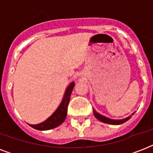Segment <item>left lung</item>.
<instances>
[{
    "mask_svg": "<svg viewBox=\"0 0 153 153\" xmlns=\"http://www.w3.org/2000/svg\"><path fill=\"white\" fill-rule=\"evenodd\" d=\"M94 110V116L97 119H98L99 121H102V122H104V123H106V124H110V125H121V124H123L125 123L126 121H127L128 120L131 118V116L128 117H126V119H123V120H112V119H109V118H107L105 117L102 116L101 114H98L97 112L93 109Z\"/></svg>",
    "mask_w": 153,
    "mask_h": 153,
    "instance_id": "left-lung-1",
    "label": "left lung"
}]
</instances>
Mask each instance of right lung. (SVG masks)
I'll use <instances>...</instances> for the list:
<instances>
[{
  "mask_svg": "<svg viewBox=\"0 0 153 153\" xmlns=\"http://www.w3.org/2000/svg\"><path fill=\"white\" fill-rule=\"evenodd\" d=\"M74 86V83L72 82L67 87L61 104L59 106V108L56 109V111L50 117H48L46 121L40 124H38V125H29V126L33 128L37 129V130H48V129L54 128L59 126V125H61L65 121L66 117H67V107H68L70 98H71V92L73 91Z\"/></svg>",
  "mask_w": 153,
  "mask_h": 153,
  "instance_id": "right-lung-1",
  "label": "right lung"
}]
</instances>
